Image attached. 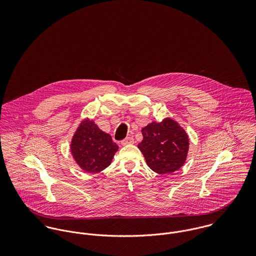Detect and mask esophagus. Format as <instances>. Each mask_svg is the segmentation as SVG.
<instances>
[{
	"instance_id": "obj_1",
	"label": "esophagus",
	"mask_w": 256,
	"mask_h": 256,
	"mask_svg": "<svg viewBox=\"0 0 256 256\" xmlns=\"http://www.w3.org/2000/svg\"><path fill=\"white\" fill-rule=\"evenodd\" d=\"M121 144H122L123 146L134 144V138H133V137H127V138H125L124 140L121 141Z\"/></svg>"
}]
</instances>
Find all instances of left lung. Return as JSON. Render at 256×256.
Here are the masks:
<instances>
[{
    "instance_id": "obj_1",
    "label": "left lung",
    "mask_w": 256,
    "mask_h": 256,
    "mask_svg": "<svg viewBox=\"0 0 256 256\" xmlns=\"http://www.w3.org/2000/svg\"><path fill=\"white\" fill-rule=\"evenodd\" d=\"M143 141L138 145L148 168L156 174H172L186 160L189 141L186 132L170 118L152 122L142 129Z\"/></svg>"
}]
</instances>
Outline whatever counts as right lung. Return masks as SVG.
I'll use <instances>...</instances> for the list:
<instances>
[{"instance_id":"1","label":"right lung","mask_w":256,"mask_h":256,"mask_svg":"<svg viewBox=\"0 0 256 256\" xmlns=\"http://www.w3.org/2000/svg\"><path fill=\"white\" fill-rule=\"evenodd\" d=\"M117 150L118 146L110 134L90 120L80 125L71 144L74 158L88 172H98L108 168Z\"/></svg>"}]
</instances>
